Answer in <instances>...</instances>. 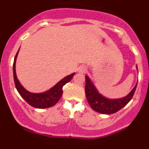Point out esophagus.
<instances>
[{
	"mask_svg": "<svg viewBox=\"0 0 149 149\" xmlns=\"http://www.w3.org/2000/svg\"><path fill=\"white\" fill-rule=\"evenodd\" d=\"M86 71V68L85 66H81V68H79V72H81V73H84Z\"/></svg>",
	"mask_w": 149,
	"mask_h": 149,
	"instance_id": "1",
	"label": "esophagus"
}]
</instances>
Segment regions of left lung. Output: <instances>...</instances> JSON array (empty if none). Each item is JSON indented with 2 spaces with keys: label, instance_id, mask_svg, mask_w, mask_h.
Wrapping results in <instances>:
<instances>
[{
  "label": "left lung",
  "instance_id": "obj_1",
  "mask_svg": "<svg viewBox=\"0 0 149 149\" xmlns=\"http://www.w3.org/2000/svg\"><path fill=\"white\" fill-rule=\"evenodd\" d=\"M136 86L126 97L120 99H108L98 93L89 77L86 76L85 93L89 105L95 111L103 114H113L125 106L133 98Z\"/></svg>",
  "mask_w": 149,
  "mask_h": 149
}]
</instances>
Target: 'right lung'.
<instances>
[{
	"instance_id": "right-lung-1",
	"label": "right lung",
	"mask_w": 149,
	"mask_h": 149,
	"mask_svg": "<svg viewBox=\"0 0 149 149\" xmlns=\"http://www.w3.org/2000/svg\"><path fill=\"white\" fill-rule=\"evenodd\" d=\"M18 54V51L15 55L14 63H13V77H14L15 87H16L18 93L30 106L36 107V108H48V107L56 104L63 95V86L72 80L73 76L74 75V73L62 79L60 82L57 83L54 87H52L47 92H45L43 93H31L26 90L21 85V84L17 79L16 73H15V61H16Z\"/></svg>"
}]
</instances>
